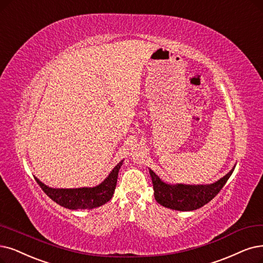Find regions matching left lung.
<instances>
[{"label":"left lung","instance_id":"8db88e82","mask_svg":"<svg viewBox=\"0 0 263 263\" xmlns=\"http://www.w3.org/2000/svg\"><path fill=\"white\" fill-rule=\"evenodd\" d=\"M234 167L224 177L212 184H168L150 170L154 197L156 202L166 208L180 212H190L201 208L220 192L232 175Z\"/></svg>","mask_w":263,"mask_h":263}]
</instances>
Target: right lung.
<instances>
[{"instance_id": "add662e5", "label": "right lung", "mask_w": 263, "mask_h": 263, "mask_svg": "<svg viewBox=\"0 0 263 263\" xmlns=\"http://www.w3.org/2000/svg\"><path fill=\"white\" fill-rule=\"evenodd\" d=\"M122 164L123 161L113 168L100 184L92 187L54 189L45 185L37 178L35 180L46 195L60 206L68 209H92L106 204L112 198Z\"/></svg>"}]
</instances>
